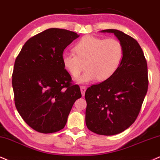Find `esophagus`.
I'll use <instances>...</instances> for the list:
<instances>
[{
	"label": "esophagus",
	"mask_w": 160,
	"mask_h": 160,
	"mask_svg": "<svg viewBox=\"0 0 160 160\" xmlns=\"http://www.w3.org/2000/svg\"><path fill=\"white\" fill-rule=\"evenodd\" d=\"M81 92H82V96H84V93H85V91L87 90V87L86 86H81Z\"/></svg>",
	"instance_id": "1"
}]
</instances>
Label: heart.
Listing matches in <instances>:
<instances>
[{
    "mask_svg": "<svg viewBox=\"0 0 160 160\" xmlns=\"http://www.w3.org/2000/svg\"><path fill=\"white\" fill-rule=\"evenodd\" d=\"M74 50L64 52L62 62L74 78L79 76L85 66L87 70L77 79L80 83L108 80L119 69L124 53L122 43L117 39L92 35L84 36L75 45Z\"/></svg>",
    "mask_w": 160,
    "mask_h": 160,
    "instance_id": "obj_1",
    "label": "heart"
}]
</instances>
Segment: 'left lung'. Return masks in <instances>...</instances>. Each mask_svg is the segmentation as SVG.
<instances>
[{
  "label": "left lung",
  "mask_w": 160,
  "mask_h": 160,
  "mask_svg": "<svg viewBox=\"0 0 160 160\" xmlns=\"http://www.w3.org/2000/svg\"><path fill=\"white\" fill-rule=\"evenodd\" d=\"M102 32L117 37L123 47V58L113 76L87 89L85 122L96 134L112 136L137 119L148 88V65L137 40L117 29Z\"/></svg>",
  "instance_id": "8db88e82"
}]
</instances>
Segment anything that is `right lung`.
<instances>
[{
	"mask_svg": "<svg viewBox=\"0 0 160 160\" xmlns=\"http://www.w3.org/2000/svg\"><path fill=\"white\" fill-rule=\"evenodd\" d=\"M78 37L67 29H46L29 38L15 59L12 79L15 107L39 133L63 129L74 102L82 97L62 62L64 49Z\"/></svg>",
	"mask_w": 160,
	"mask_h": 160,
	"instance_id": "right-lung-1",
	"label": "right lung"
}]
</instances>
